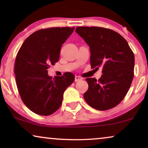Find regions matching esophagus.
Returning <instances> with one entry per match:
<instances>
[{"mask_svg": "<svg viewBox=\"0 0 148 148\" xmlns=\"http://www.w3.org/2000/svg\"><path fill=\"white\" fill-rule=\"evenodd\" d=\"M82 79H83L79 76H75V82H80V81H82Z\"/></svg>", "mask_w": 148, "mask_h": 148, "instance_id": "34e87169", "label": "esophagus"}]
</instances>
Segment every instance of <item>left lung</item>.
Listing matches in <instances>:
<instances>
[{"mask_svg":"<svg viewBox=\"0 0 148 148\" xmlns=\"http://www.w3.org/2000/svg\"><path fill=\"white\" fill-rule=\"evenodd\" d=\"M75 32L90 46L92 69L102 68V77L87 78L86 102L96 110L117 106L126 96L134 75V54L126 40L112 29L100 27H77Z\"/></svg>","mask_w":148,"mask_h":148,"instance_id":"left-lung-1","label":"left lung"}]
</instances>
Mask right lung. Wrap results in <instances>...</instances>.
Instances as JSON below:
<instances>
[{"label":"right lung","instance_id":"1","mask_svg":"<svg viewBox=\"0 0 148 148\" xmlns=\"http://www.w3.org/2000/svg\"><path fill=\"white\" fill-rule=\"evenodd\" d=\"M75 27L38 30L22 44L16 56L15 75L24 104L36 114H53L62 104L64 90L74 82L71 73L52 78L48 69L58 61L63 44Z\"/></svg>","mask_w":148,"mask_h":148}]
</instances>
